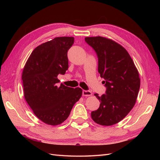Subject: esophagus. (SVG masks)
I'll list each match as a JSON object with an SVG mask.
<instances>
[{
  "mask_svg": "<svg viewBox=\"0 0 160 160\" xmlns=\"http://www.w3.org/2000/svg\"><path fill=\"white\" fill-rule=\"evenodd\" d=\"M91 95H92V93L90 91L83 90V96H91Z\"/></svg>",
  "mask_w": 160,
  "mask_h": 160,
  "instance_id": "1",
  "label": "esophagus"
}]
</instances>
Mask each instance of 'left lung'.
Returning a JSON list of instances; mask_svg holds the SVG:
<instances>
[{
	"mask_svg": "<svg viewBox=\"0 0 160 160\" xmlns=\"http://www.w3.org/2000/svg\"><path fill=\"white\" fill-rule=\"evenodd\" d=\"M85 42L98 58V72L105 79V94L94 95L99 108L91 118L101 125H112L122 121L132 109L140 88L139 72L128 52L122 45L102 37H85Z\"/></svg>",
	"mask_w": 160,
	"mask_h": 160,
	"instance_id": "left-lung-1",
	"label": "left lung"
}]
</instances>
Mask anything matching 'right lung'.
Here are the masks:
<instances>
[{"label": "right lung", "mask_w": 160, "mask_h": 160, "mask_svg": "<svg viewBox=\"0 0 160 160\" xmlns=\"http://www.w3.org/2000/svg\"><path fill=\"white\" fill-rule=\"evenodd\" d=\"M74 43L72 37H56L36 47L22 74L24 96L33 113L42 122L57 125L65 121L82 89L58 85V75L68 69L67 52Z\"/></svg>", "instance_id": "add662e5"}]
</instances>
